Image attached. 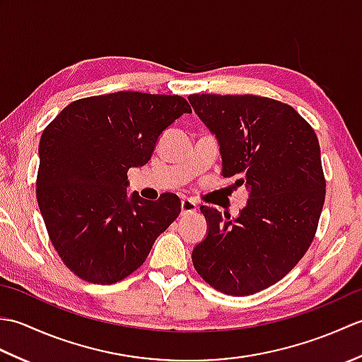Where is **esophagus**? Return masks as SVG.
<instances>
[{
	"instance_id": "1",
	"label": "esophagus",
	"mask_w": 362,
	"mask_h": 362,
	"mask_svg": "<svg viewBox=\"0 0 362 362\" xmlns=\"http://www.w3.org/2000/svg\"><path fill=\"white\" fill-rule=\"evenodd\" d=\"M197 211V205L194 201H191V199L183 197L182 199V214H191V213H196Z\"/></svg>"
}]
</instances>
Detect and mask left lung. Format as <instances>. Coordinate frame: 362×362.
Masks as SVG:
<instances>
[{"label": "left lung", "mask_w": 362, "mask_h": 362, "mask_svg": "<svg viewBox=\"0 0 362 362\" xmlns=\"http://www.w3.org/2000/svg\"><path fill=\"white\" fill-rule=\"evenodd\" d=\"M216 136L222 177L247 189L235 219L201 206L209 233L193 249L197 274L228 296L280 281L308 250L325 201L320 148L291 105L253 95H189Z\"/></svg>", "instance_id": "8db88e82"}]
</instances>
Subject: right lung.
<instances>
[{"label":"right lung","mask_w":362,"mask_h":362,"mask_svg":"<svg viewBox=\"0 0 362 362\" xmlns=\"http://www.w3.org/2000/svg\"><path fill=\"white\" fill-rule=\"evenodd\" d=\"M191 107L138 91L74 101L43 130L37 202L54 249L82 280L117 283L140 267L179 216L173 193L129 196V168L144 166L160 135Z\"/></svg>","instance_id":"right-lung-1"}]
</instances>
